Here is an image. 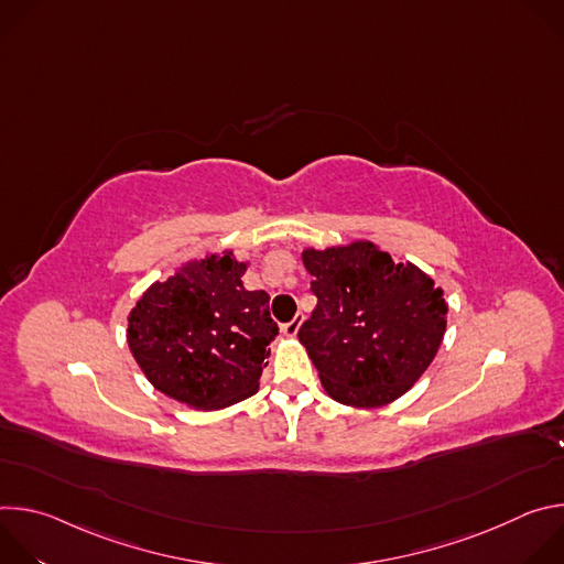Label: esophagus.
<instances>
[{
    "label": "esophagus",
    "instance_id": "obj_1",
    "mask_svg": "<svg viewBox=\"0 0 564 564\" xmlns=\"http://www.w3.org/2000/svg\"><path fill=\"white\" fill-rule=\"evenodd\" d=\"M301 324H303V316L301 314H296L290 324H285V326H281V333L285 335V337H296L299 335V328H301Z\"/></svg>",
    "mask_w": 564,
    "mask_h": 564
}]
</instances>
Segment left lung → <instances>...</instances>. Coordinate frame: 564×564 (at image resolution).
<instances>
[{
  "instance_id": "obj_1",
  "label": "left lung",
  "mask_w": 564,
  "mask_h": 564,
  "mask_svg": "<svg viewBox=\"0 0 564 564\" xmlns=\"http://www.w3.org/2000/svg\"><path fill=\"white\" fill-rule=\"evenodd\" d=\"M316 307L299 341L321 386L352 409H379L426 372L444 333V290L411 261H394L370 240L301 254Z\"/></svg>"
}]
</instances>
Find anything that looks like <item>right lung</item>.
<instances>
[{
    "mask_svg": "<svg viewBox=\"0 0 564 564\" xmlns=\"http://www.w3.org/2000/svg\"><path fill=\"white\" fill-rule=\"evenodd\" d=\"M246 270L231 250L207 252L142 292L127 316V344L155 390L196 411L259 390L279 328L268 292L240 281Z\"/></svg>",
    "mask_w": 564,
    "mask_h": 564,
    "instance_id": "right-lung-1",
    "label": "right lung"
}]
</instances>
